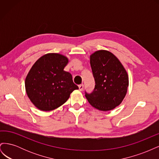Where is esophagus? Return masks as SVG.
<instances>
[{
    "mask_svg": "<svg viewBox=\"0 0 159 159\" xmlns=\"http://www.w3.org/2000/svg\"><path fill=\"white\" fill-rule=\"evenodd\" d=\"M79 90L80 91H82L83 90V89H84V85L83 84H80V85H79Z\"/></svg>",
    "mask_w": 159,
    "mask_h": 159,
    "instance_id": "34e87169",
    "label": "esophagus"
}]
</instances>
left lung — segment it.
<instances>
[{
  "label": "left lung",
  "instance_id": "1",
  "mask_svg": "<svg viewBox=\"0 0 159 159\" xmlns=\"http://www.w3.org/2000/svg\"><path fill=\"white\" fill-rule=\"evenodd\" d=\"M90 65L95 80V88L85 97L91 106L103 111L121 104L129 86L125 69L111 52L98 50L90 56Z\"/></svg>",
  "mask_w": 159,
  "mask_h": 159
}]
</instances>
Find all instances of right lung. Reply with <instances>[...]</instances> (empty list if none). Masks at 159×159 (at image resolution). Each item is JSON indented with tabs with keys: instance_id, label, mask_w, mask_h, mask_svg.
<instances>
[{
	"instance_id": "add662e5",
	"label": "right lung",
	"mask_w": 159,
	"mask_h": 159,
	"mask_svg": "<svg viewBox=\"0 0 159 159\" xmlns=\"http://www.w3.org/2000/svg\"><path fill=\"white\" fill-rule=\"evenodd\" d=\"M68 57L56 53L40 57L25 80V88L31 102L41 111L54 110L63 105L72 91L78 89L70 73L64 70Z\"/></svg>"
}]
</instances>
